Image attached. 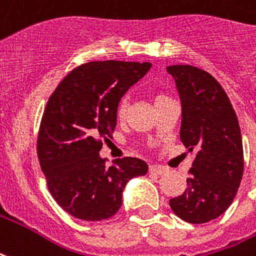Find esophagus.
I'll list each match as a JSON object with an SVG mask.
<instances>
[{
  "label": "esophagus",
  "instance_id": "34e87169",
  "mask_svg": "<svg viewBox=\"0 0 256 256\" xmlns=\"http://www.w3.org/2000/svg\"><path fill=\"white\" fill-rule=\"evenodd\" d=\"M168 171L166 166H149V172H152V174H156V175H162V174H166Z\"/></svg>",
  "mask_w": 256,
  "mask_h": 256
}]
</instances>
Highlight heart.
<instances>
[{"label": "heart", "instance_id": "b5f03b06", "mask_svg": "<svg viewBox=\"0 0 256 256\" xmlns=\"http://www.w3.org/2000/svg\"><path fill=\"white\" fill-rule=\"evenodd\" d=\"M164 98H168V96H166V94H157L156 99H154V102H157V100H162L164 99ZM126 111H128V102L124 99H122L120 102H119L118 107H116V115H118L119 119L124 118V115H126Z\"/></svg>", "mask_w": 256, "mask_h": 256}]
</instances>
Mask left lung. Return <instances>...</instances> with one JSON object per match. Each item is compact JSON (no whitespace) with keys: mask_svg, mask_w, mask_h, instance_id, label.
Instances as JSON below:
<instances>
[{"mask_svg":"<svg viewBox=\"0 0 256 256\" xmlns=\"http://www.w3.org/2000/svg\"><path fill=\"white\" fill-rule=\"evenodd\" d=\"M182 102L180 141L196 157L186 191L170 200L179 218L204 224L228 209L244 171L239 122L228 94L214 77L191 65H172Z\"/></svg>","mask_w":256,"mask_h":256,"instance_id":"left-lung-1","label":"left lung"}]
</instances>
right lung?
Segmentation results:
<instances>
[{"label":"right lung","mask_w":256,"mask_h":256,"mask_svg":"<svg viewBox=\"0 0 256 256\" xmlns=\"http://www.w3.org/2000/svg\"><path fill=\"white\" fill-rule=\"evenodd\" d=\"M149 62L94 60L64 77L47 102L38 134V158L48 191L76 218L102 221L122 206L132 178L148 172L136 157L106 164L99 156L116 126V107L150 69Z\"/></svg>","instance_id":"1"}]
</instances>
